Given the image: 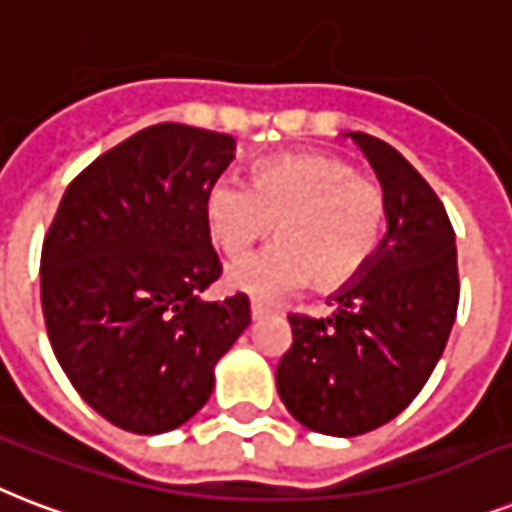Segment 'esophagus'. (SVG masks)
<instances>
[{
    "instance_id": "obj_1",
    "label": "esophagus",
    "mask_w": 512,
    "mask_h": 512,
    "mask_svg": "<svg viewBox=\"0 0 512 512\" xmlns=\"http://www.w3.org/2000/svg\"><path fill=\"white\" fill-rule=\"evenodd\" d=\"M267 315V307L261 304V301H251V318L253 320H261Z\"/></svg>"
}]
</instances>
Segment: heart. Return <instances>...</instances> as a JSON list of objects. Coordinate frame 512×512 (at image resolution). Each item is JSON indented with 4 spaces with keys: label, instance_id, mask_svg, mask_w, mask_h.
Returning <instances> with one entry per match:
<instances>
[{
    "label": "heart",
    "instance_id": "b5f03b06",
    "mask_svg": "<svg viewBox=\"0 0 512 512\" xmlns=\"http://www.w3.org/2000/svg\"><path fill=\"white\" fill-rule=\"evenodd\" d=\"M384 221L382 189L331 154L261 162L251 189L221 181L208 194L211 237L232 259L275 229L272 248L227 269L229 288L256 301L280 299L304 280L320 293L350 285L374 259Z\"/></svg>",
    "mask_w": 512,
    "mask_h": 512
}]
</instances>
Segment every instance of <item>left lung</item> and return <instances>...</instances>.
<instances>
[{"mask_svg":"<svg viewBox=\"0 0 512 512\" xmlns=\"http://www.w3.org/2000/svg\"><path fill=\"white\" fill-rule=\"evenodd\" d=\"M366 154L387 202V235L328 318L291 315L293 344L277 392L296 422L352 438L387 425L438 366L457 318V237L414 165L368 133H344Z\"/></svg>","mask_w":512,"mask_h":512,"instance_id":"left-lung-1","label":"left lung"}]
</instances>
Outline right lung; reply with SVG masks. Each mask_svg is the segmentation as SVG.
Wrapping results in <instances>:
<instances>
[{
  "mask_svg": "<svg viewBox=\"0 0 512 512\" xmlns=\"http://www.w3.org/2000/svg\"><path fill=\"white\" fill-rule=\"evenodd\" d=\"M235 160L227 133L160 122L69 184L42 245V312L63 374L112 425L176 430L251 323L248 296L205 301L221 275L208 194Z\"/></svg>",
  "mask_w": 512,
  "mask_h": 512,
  "instance_id": "right-lung-1",
  "label": "right lung"
}]
</instances>
